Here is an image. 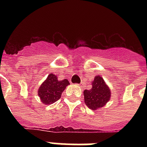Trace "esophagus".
<instances>
[{"mask_svg":"<svg viewBox=\"0 0 147 147\" xmlns=\"http://www.w3.org/2000/svg\"><path fill=\"white\" fill-rule=\"evenodd\" d=\"M79 86H80V87H82V85H79Z\"/></svg>","mask_w":147,"mask_h":147,"instance_id":"esophagus-1","label":"esophagus"}]
</instances>
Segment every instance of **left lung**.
<instances>
[{
	"label": "left lung",
	"instance_id": "1",
	"mask_svg": "<svg viewBox=\"0 0 147 147\" xmlns=\"http://www.w3.org/2000/svg\"><path fill=\"white\" fill-rule=\"evenodd\" d=\"M92 87L84 91L85 105L91 110H97L104 107L111 98V89L100 76H97L92 81Z\"/></svg>",
	"mask_w": 147,
	"mask_h": 147
}]
</instances>
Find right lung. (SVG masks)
Listing matches in <instances>:
<instances>
[{"instance_id":"right-lung-1","label":"right lung","mask_w":147,"mask_h":147,"mask_svg":"<svg viewBox=\"0 0 147 147\" xmlns=\"http://www.w3.org/2000/svg\"><path fill=\"white\" fill-rule=\"evenodd\" d=\"M69 85L70 83L67 79L59 81L55 75L50 73L39 88L38 95L42 104H53L61 98L62 92Z\"/></svg>"}]
</instances>
